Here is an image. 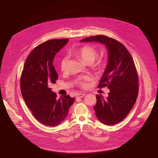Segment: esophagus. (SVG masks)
Segmentation results:
<instances>
[{"mask_svg": "<svg viewBox=\"0 0 158 158\" xmlns=\"http://www.w3.org/2000/svg\"><path fill=\"white\" fill-rule=\"evenodd\" d=\"M85 95H86V94H85V93H79L77 94V98H82L83 97H84Z\"/></svg>", "mask_w": 158, "mask_h": 158, "instance_id": "esophagus-1", "label": "esophagus"}]
</instances>
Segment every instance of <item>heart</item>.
I'll return each mask as SVG.
<instances>
[{"label": "heart", "instance_id": "1", "mask_svg": "<svg viewBox=\"0 0 158 158\" xmlns=\"http://www.w3.org/2000/svg\"><path fill=\"white\" fill-rule=\"evenodd\" d=\"M72 53L75 56L79 57L83 62L86 64H92L95 59L98 56V51L96 50L94 48L90 46H84L81 47L79 48L73 50L72 51ZM67 64H68V58L66 57H64L61 59L60 61V68L61 71L64 72L67 69ZM102 66V62L101 60L98 61L96 63L93 64V66L97 69H99ZM88 80V77H85L83 78H81L78 79L77 83L80 85L81 86H85L86 85L85 81Z\"/></svg>", "mask_w": 158, "mask_h": 158}]
</instances>
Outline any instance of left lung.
Wrapping results in <instances>:
<instances>
[{
  "instance_id": "1",
  "label": "left lung",
  "mask_w": 158,
  "mask_h": 158,
  "mask_svg": "<svg viewBox=\"0 0 158 158\" xmlns=\"http://www.w3.org/2000/svg\"><path fill=\"white\" fill-rule=\"evenodd\" d=\"M81 42L99 43L107 49L108 63L98 87L107 86L110 92L105 98L96 95L94 109L103 124H117L131 110L138 95V77L132 56L119 41L105 35L89 37Z\"/></svg>"
}]
</instances>
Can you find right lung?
<instances>
[{
    "mask_svg": "<svg viewBox=\"0 0 158 158\" xmlns=\"http://www.w3.org/2000/svg\"><path fill=\"white\" fill-rule=\"evenodd\" d=\"M68 40H50L35 48L26 60L20 78V89L26 105L34 117L47 126L60 124L75 101L68 95L57 99V94L49 87L58 79L53 64L55 56Z\"/></svg>",
    "mask_w": 158,
    "mask_h": 158,
    "instance_id": "1",
    "label": "right lung"
}]
</instances>
